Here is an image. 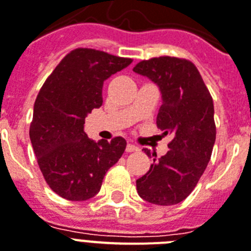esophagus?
<instances>
[{"label":"esophagus","instance_id":"34e87169","mask_svg":"<svg viewBox=\"0 0 251 251\" xmlns=\"http://www.w3.org/2000/svg\"><path fill=\"white\" fill-rule=\"evenodd\" d=\"M126 150H127V152H134V151H138V150H140V149H138L137 146H134V145L128 144L127 148H126Z\"/></svg>","mask_w":251,"mask_h":251}]
</instances>
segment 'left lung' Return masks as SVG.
<instances>
[{"label": "left lung", "mask_w": 251, "mask_h": 251, "mask_svg": "<svg viewBox=\"0 0 251 251\" xmlns=\"http://www.w3.org/2000/svg\"><path fill=\"white\" fill-rule=\"evenodd\" d=\"M133 72L158 84L163 103L156 126L164 134H173L169 151L154 159L148 173L136 181L138 195L151 204H178L198 185L212 156L213 99L198 68L186 59L160 56L142 60ZM144 150L151 156L150 150Z\"/></svg>", "instance_id": "obj_1"}]
</instances>
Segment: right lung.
Returning a JSON list of instances; mask_svg holds the SVG:
<instances>
[{
  "mask_svg": "<svg viewBox=\"0 0 251 251\" xmlns=\"http://www.w3.org/2000/svg\"><path fill=\"white\" fill-rule=\"evenodd\" d=\"M130 63L99 50L75 49L39 90L29 137L47 185L66 200L84 201L96 195L107 169L126 150L123 137L110 142L88 138L84 119L102 105L103 82Z\"/></svg>",
  "mask_w": 251,
  "mask_h": 251,
  "instance_id": "add662e5",
  "label": "right lung"
}]
</instances>
